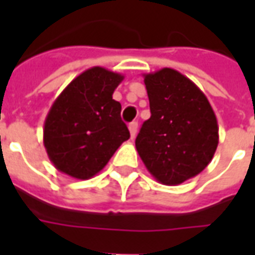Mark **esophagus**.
I'll list each match as a JSON object with an SVG mask.
<instances>
[{
    "label": "esophagus",
    "mask_w": 255,
    "mask_h": 255,
    "mask_svg": "<svg viewBox=\"0 0 255 255\" xmlns=\"http://www.w3.org/2000/svg\"><path fill=\"white\" fill-rule=\"evenodd\" d=\"M128 129H129V133H131V138H135L136 136V132H138V123L132 122L129 123V126H128Z\"/></svg>",
    "instance_id": "obj_1"
}]
</instances>
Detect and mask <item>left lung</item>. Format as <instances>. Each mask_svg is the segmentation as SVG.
Wrapping results in <instances>:
<instances>
[{"mask_svg": "<svg viewBox=\"0 0 255 255\" xmlns=\"http://www.w3.org/2000/svg\"><path fill=\"white\" fill-rule=\"evenodd\" d=\"M151 116L135 146L155 180L177 186L209 165L219 144V126L206 95L172 68L144 73Z\"/></svg>", "mask_w": 255, "mask_h": 255, "instance_id": "1", "label": "left lung"}]
</instances>
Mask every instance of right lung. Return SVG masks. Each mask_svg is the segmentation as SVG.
Listing matches in <instances>:
<instances>
[{
  "label": "right lung",
  "instance_id": "obj_1",
  "mask_svg": "<svg viewBox=\"0 0 255 255\" xmlns=\"http://www.w3.org/2000/svg\"><path fill=\"white\" fill-rule=\"evenodd\" d=\"M122 73L102 67L86 69L53 102L43 127V144L56 169L86 180L102 171L129 138L120 102L113 93Z\"/></svg>",
  "mask_w": 255,
  "mask_h": 255
}]
</instances>
